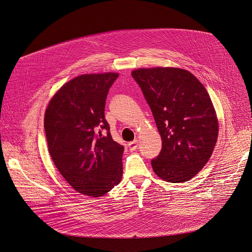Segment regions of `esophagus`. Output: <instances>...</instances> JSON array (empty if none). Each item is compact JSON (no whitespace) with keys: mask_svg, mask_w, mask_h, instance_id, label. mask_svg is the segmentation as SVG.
Instances as JSON below:
<instances>
[{"mask_svg":"<svg viewBox=\"0 0 252 252\" xmlns=\"http://www.w3.org/2000/svg\"><path fill=\"white\" fill-rule=\"evenodd\" d=\"M128 147H129V149H130L131 151L136 150L137 147H138V140H134V141L129 142V143H128Z\"/></svg>","mask_w":252,"mask_h":252,"instance_id":"esophagus-1","label":"esophagus"}]
</instances>
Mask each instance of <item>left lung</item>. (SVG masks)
<instances>
[{
	"instance_id": "1",
	"label": "left lung",
	"mask_w": 252,
	"mask_h": 252,
	"mask_svg": "<svg viewBox=\"0 0 252 252\" xmlns=\"http://www.w3.org/2000/svg\"><path fill=\"white\" fill-rule=\"evenodd\" d=\"M150 106L162 140V149L151 161L164 181L190 180L205 166L218 137V119L201 82L181 68L156 67L133 70Z\"/></svg>"
}]
</instances>
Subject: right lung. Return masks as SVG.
Returning a JSON list of instances; mask_svg holds the SVG:
<instances>
[{
	"instance_id": "right-lung-1",
	"label": "right lung",
	"mask_w": 252,
	"mask_h": 252,
	"mask_svg": "<svg viewBox=\"0 0 252 252\" xmlns=\"http://www.w3.org/2000/svg\"><path fill=\"white\" fill-rule=\"evenodd\" d=\"M118 73L80 75L54 94L44 127L51 158L79 193L103 196L122 179L124 147L115 142L105 119V102ZM105 128L106 135L95 134Z\"/></svg>"
}]
</instances>
